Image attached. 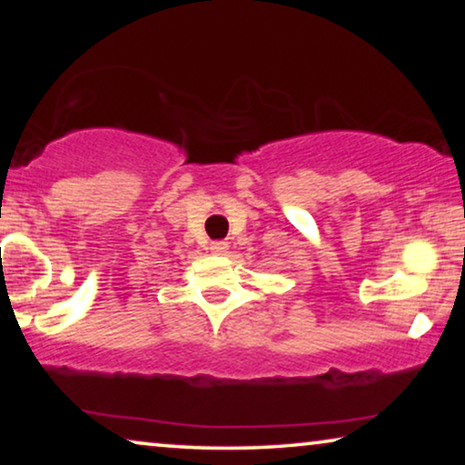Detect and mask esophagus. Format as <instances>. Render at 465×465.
<instances>
[{"label": "esophagus", "instance_id": "obj_1", "mask_svg": "<svg viewBox=\"0 0 465 465\" xmlns=\"http://www.w3.org/2000/svg\"><path fill=\"white\" fill-rule=\"evenodd\" d=\"M209 250H212V253H215V256H224L228 250V243L226 241H213V243L209 245Z\"/></svg>", "mask_w": 465, "mask_h": 465}]
</instances>
